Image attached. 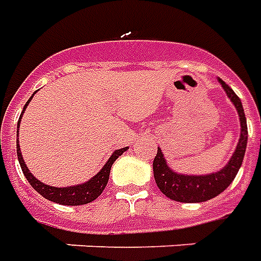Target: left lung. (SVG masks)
<instances>
[{"label": "left lung", "mask_w": 261, "mask_h": 261, "mask_svg": "<svg viewBox=\"0 0 261 261\" xmlns=\"http://www.w3.org/2000/svg\"><path fill=\"white\" fill-rule=\"evenodd\" d=\"M221 86L226 92L229 99L232 101L234 108L238 110L240 119V138L238 146L234 149L233 154L230 157L229 163L212 174L205 175H188L178 174L167 166L163 153L157 149V154L153 160V174L156 180L157 187L160 191L173 201L178 202H204L211 198H215L216 195L225 191L239 171L243 157H245L246 145H247V123L242 102L239 97L234 94L230 87L219 79Z\"/></svg>", "instance_id": "left-lung-1"}]
</instances>
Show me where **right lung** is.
Instances as JSON below:
<instances>
[{
	"label": "right lung",
	"mask_w": 261,
	"mask_h": 261,
	"mask_svg": "<svg viewBox=\"0 0 261 261\" xmlns=\"http://www.w3.org/2000/svg\"><path fill=\"white\" fill-rule=\"evenodd\" d=\"M35 95V92L32 94V97L28 99V102L23 107L22 110L21 118L23 115V111L27 110L28 104L31 102V99ZM21 118L18 121V132H19V125H21ZM127 147H122V149H118L112 153V156L110 157V160L105 163V166L102 169L98 171L97 174L92 177L91 180H88L84 184H79V186L73 187H63V188H59V187H50L43 184L42 181H39L35 175L29 171V169L27 167V164L22 159L21 147H19V142L16 139V153H18V160H19V164H21V169L23 175L27 177V180L29 181V184L33 187V190H36L42 197H45L46 199L49 201H53L56 204L62 205H83L88 204L94 199H97L101 193L104 191L105 186L108 182V178H110L111 167L115 162L118 157L121 156L123 151H126Z\"/></svg>",
	"instance_id": "right-lung-1"
}]
</instances>
